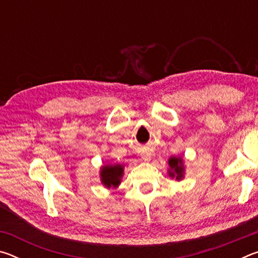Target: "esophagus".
I'll return each instance as SVG.
<instances>
[{
  "label": "esophagus",
  "instance_id": "34e87169",
  "mask_svg": "<svg viewBox=\"0 0 258 258\" xmlns=\"http://www.w3.org/2000/svg\"><path fill=\"white\" fill-rule=\"evenodd\" d=\"M142 157H143V158H145V160H149L150 159V155L149 154H143Z\"/></svg>",
  "mask_w": 258,
  "mask_h": 258
}]
</instances>
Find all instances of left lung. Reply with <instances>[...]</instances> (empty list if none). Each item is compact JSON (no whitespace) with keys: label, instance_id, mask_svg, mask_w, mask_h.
Masks as SVG:
<instances>
[{"label":"left lung","instance_id":"1","mask_svg":"<svg viewBox=\"0 0 258 258\" xmlns=\"http://www.w3.org/2000/svg\"><path fill=\"white\" fill-rule=\"evenodd\" d=\"M169 166H171V169H173L174 173H169V175L174 176V174H176V178L180 180L182 177V173H183V166H182V160L176 158V157H172L168 161Z\"/></svg>","mask_w":258,"mask_h":258}]
</instances>
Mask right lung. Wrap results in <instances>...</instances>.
<instances>
[{
    "instance_id": "right-lung-1",
    "label": "right lung",
    "mask_w": 258,
    "mask_h": 258,
    "mask_svg": "<svg viewBox=\"0 0 258 258\" xmlns=\"http://www.w3.org/2000/svg\"><path fill=\"white\" fill-rule=\"evenodd\" d=\"M123 175V166L113 165V166H104L101 171V180L106 186L110 187L117 186L120 182V177Z\"/></svg>"
}]
</instances>
